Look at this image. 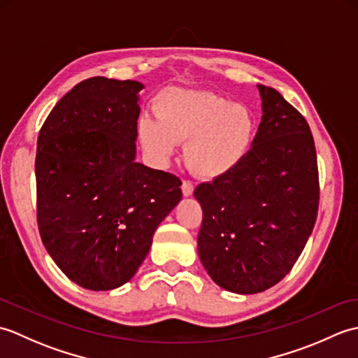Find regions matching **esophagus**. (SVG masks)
<instances>
[{
  "label": "esophagus",
  "mask_w": 358,
  "mask_h": 358,
  "mask_svg": "<svg viewBox=\"0 0 358 358\" xmlns=\"http://www.w3.org/2000/svg\"><path fill=\"white\" fill-rule=\"evenodd\" d=\"M181 191H183L185 196H191L194 194V185L192 181L189 180H183V185H181Z\"/></svg>",
  "instance_id": "34e87169"
}]
</instances>
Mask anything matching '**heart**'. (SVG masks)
I'll list each match as a JSON object with an SVG mask.
<instances>
[{
	"mask_svg": "<svg viewBox=\"0 0 358 358\" xmlns=\"http://www.w3.org/2000/svg\"><path fill=\"white\" fill-rule=\"evenodd\" d=\"M143 148L166 162L180 141H186L189 167L201 178H218L234 171L249 154L255 121L240 104L206 90L166 89L157 103V117L138 121Z\"/></svg>",
	"mask_w": 358,
	"mask_h": 358,
	"instance_id": "b5f03b06",
	"label": "heart"
}]
</instances>
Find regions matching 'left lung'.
<instances>
[{"label":"left lung","mask_w":358,"mask_h":358,"mask_svg":"<svg viewBox=\"0 0 358 358\" xmlns=\"http://www.w3.org/2000/svg\"><path fill=\"white\" fill-rule=\"evenodd\" d=\"M263 117L246 158L196 186L199 257L226 291L257 294L292 269L314 229L320 186L305 117L275 89L258 85Z\"/></svg>","instance_id":"8db88e82"}]
</instances>
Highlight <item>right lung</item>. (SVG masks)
Masks as SVG:
<instances>
[{"instance_id": "add662e5", "label": "right lung", "mask_w": 358, "mask_h": 358, "mask_svg": "<svg viewBox=\"0 0 358 358\" xmlns=\"http://www.w3.org/2000/svg\"><path fill=\"white\" fill-rule=\"evenodd\" d=\"M138 81L94 77L52 109L38 135L36 222L52 260L73 283H127L181 200V180L135 162Z\"/></svg>"}]
</instances>
